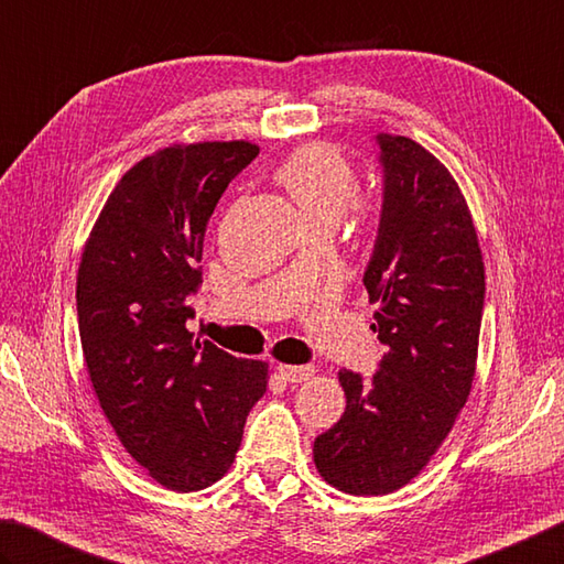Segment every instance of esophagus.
Listing matches in <instances>:
<instances>
[{
	"instance_id": "1",
	"label": "esophagus",
	"mask_w": 564,
	"mask_h": 564,
	"mask_svg": "<svg viewBox=\"0 0 564 564\" xmlns=\"http://www.w3.org/2000/svg\"><path fill=\"white\" fill-rule=\"evenodd\" d=\"M278 373L286 382H304V380H310L316 370H314V366H278Z\"/></svg>"
}]
</instances>
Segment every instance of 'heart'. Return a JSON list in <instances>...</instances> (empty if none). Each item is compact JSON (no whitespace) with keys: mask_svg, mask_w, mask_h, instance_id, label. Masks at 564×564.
<instances>
[{"mask_svg":"<svg viewBox=\"0 0 564 564\" xmlns=\"http://www.w3.org/2000/svg\"><path fill=\"white\" fill-rule=\"evenodd\" d=\"M274 178L302 210L306 223H338L358 186L348 159L326 142L300 147L278 166Z\"/></svg>","mask_w":564,"mask_h":564,"instance_id":"heart-1","label":"heart"}]
</instances>
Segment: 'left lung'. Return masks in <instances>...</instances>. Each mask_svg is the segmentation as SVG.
I'll list each match as a JSON object with an SVG mask.
<instances>
[{"instance_id": "8db88e82", "label": "left lung", "mask_w": 564, "mask_h": 564, "mask_svg": "<svg viewBox=\"0 0 564 564\" xmlns=\"http://www.w3.org/2000/svg\"><path fill=\"white\" fill-rule=\"evenodd\" d=\"M382 208L364 272L370 328L388 350L370 380L341 370L346 412L314 442L324 481L350 496L405 486L469 398L484 314V260L469 206L437 156L378 134Z\"/></svg>"}]
</instances>
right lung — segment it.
Returning a JSON list of instances; mask_svg holds the SVG:
<instances>
[{
	"label": "right lung",
	"mask_w": 564,
	"mask_h": 564,
	"mask_svg": "<svg viewBox=\"0 0 564 564\" xmlns=\"http://www.w3.org/2000/svg\"><path fill=\"white\" fill-rule=\"evenodd\" d=\"M260 150L174 144L127 172L85 242L78 328L105 417L132 459L172 491H200L236 462L268 364L236 358L186 328L204 282L206 223Z\"/></svg>",
	"instance_id": "right-lung-1"
}]
</instances>
